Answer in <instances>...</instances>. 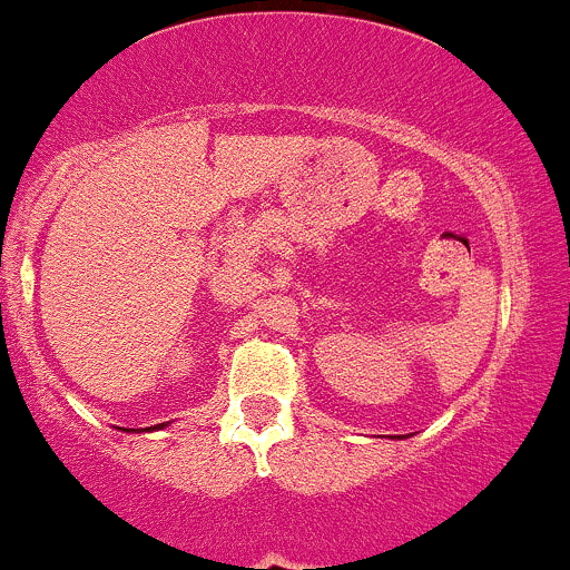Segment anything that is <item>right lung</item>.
I'll list each match as a JSON object with an SVG mask.
<instances>
[{"label":"right lung","mask_w":570,"mask_h":570,"mask_svg":"<svg viewBox=\"0 0 570 570\" xmlns=\"http://www.w3.org/2000/svg\"><path fill=\"white\" fill-rule=\"evenodd\" d=\"M161 428H164V422H161V425H154V428H145V431H161ZM122 431H137V433H139V428H122Z\"/></svg>","instance_id":"1"}]
</instances>
